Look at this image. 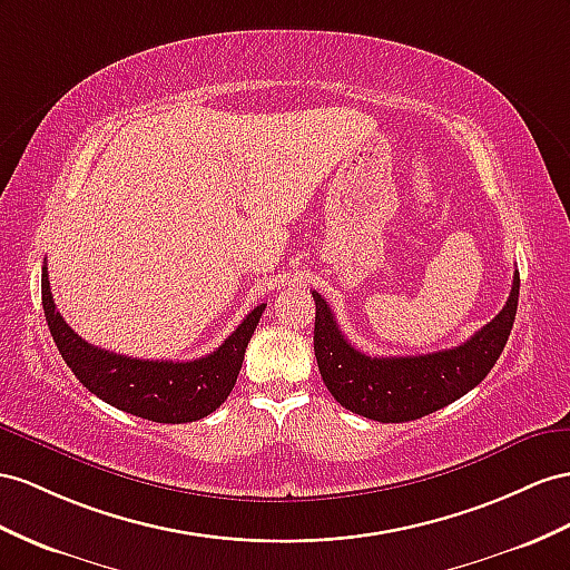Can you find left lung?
<instances>
[{
  "label": "left lung",
  "instance_id": "obj_1",
  "mask_svg": "<svg viewBox=\"0 0 570 570\" xmlns=\"http://www.w3.org/2000/svg\"><path fill=\"white\" fill-rule=\"evenodd\" d=\"M520 294V272L513 274V288L489 325L460 346L424 356H366L346 342L327 301L315 298V358L332 397L344 410L383 424L414 421L443 410L476 387L493 363L515 323Z\"/></svg>",
  "mask_w": 570,
  "mask_h": 570
}]
</instances>
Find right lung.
<instances>
[{
    "label": "right lung",
    "mask_w": 570,
    "mask_h": 570,
    "mask_svg": "<svg viewBox=\"0 0 570 570\" xmlns=\"http://www.w3.org/2000/svg\"><path fill=\"white\" fill-rule=\"evenodd\" d=\"M42 311L52 340L79 383L118 410L156 424H187L216 412L238 381L247 342L265 313V303L245 315L216 352L195 361H144L106 352L81 340L57 313L42 267Z\"/></svg>",
    "instance_id": "right-lung-1"
}]
</instances>
